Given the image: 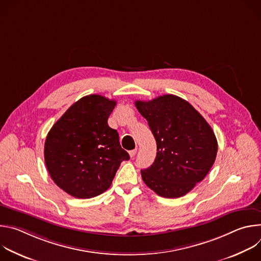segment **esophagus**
<instances>
[{"label":"esophagus","mask_w":261,"mask_h":261,"mask_svg":"<svg viewBox=\"0 0 261 261\" xmlns=\"http://www.w3.org/2000/svg\"><path fill=\"white\" fill-rule=\"evenodd\" d=\"M136 152H137V148H134V150L130 151V152H129V155H130V157H131V158H133V157L136 155Z\"/></svg>","instance_id":"1"}]
</instances>
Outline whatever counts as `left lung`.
I'll list each match as a JSON object with an SVG mask.
<instances>
[{
	"label": "left lung",
	"instance_id": "obj_1",
	"mask_svg": "<svg viewBox=\"0 0 261 261\" xmlns=\"http://www.w3.org/2000/svg\"><path fill=\"white\" fill-rule=\"evenodd\" d=\"M157 142L154 163L141 170L148 188L165 198L190 192L212 168L218 143L208 123L186 100L163 95L135 102Z\"/></svg>",
	"mask_w": 261,
	"mask_h": 261
}]
</instances>
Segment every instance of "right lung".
<instances>
[{
  "label": "right lung",
  "mask_w": 261,
  "mask_h": 261,
  "mask_svg": "<svg viewBox=\"0 0 261 261\" xmlns=\"http://www.w3.org/2000/svg\"><path fill=\"white\" fill-rule=\"evenodd\" d=\"M116 100L89 95L72 104L49 130L44 143L46 168L57 186L76 198L106 191L129 154L107 120Z\"/></svg>",
  "instance_id": "right-lung-1"
}]
</instances>
